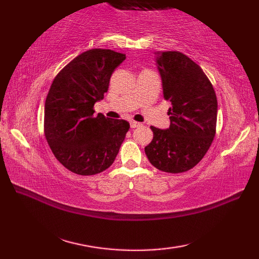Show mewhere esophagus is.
Segmentation results:
<instances>
[{"label":"esophagus","mask_w":259,"mask_h":259,"mask_svg":"<svg viewBox=\"0 0 259 259\" xmlns=\"http://www.w3.org/2000/svg\"><path fill=\"white\" fill-rule=\"evenodd\" d=\"M139 125H140V123L137 122V121H133V120L130 121V126H131V128H137V126H139Z\"/></svg>","instance_id":"1"}]
</instances>
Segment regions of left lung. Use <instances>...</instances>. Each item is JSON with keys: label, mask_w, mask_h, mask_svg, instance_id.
I'll list each match as a JSON object with an SVG mask.
<instances>
[{"label": "left lung", "mask_w": 259, "mask_h": 259, "mask_svg": "<svg viewBox=\"0 0 259 259\" xmlns=\"http://www.w3.org/2000/svg\"><path fill=\"white\" fill-rule=\"evenodd\" d=\"M170 126L151 125L153 139L145 148L150 163L169 174L188 171L199 162L216 135L217 97L211 82L196 62L178 51L157 59Z\"/></svg>", "instance_id": "left-lung-1"}]
</instances>
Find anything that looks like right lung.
<instances>
[{"label":"right lung","instance_id":"obj_1","mask_svg":"<svg viewBox=\"0 0 259 259\" xmlns=\"http://www.w3.org/2000/svg\"><path fill=\"white\" fill-rule=\"evenodd\" d=\"M125 54L109 49L81 53L54 78L46 99L45 135L58 161L81 176L100 174L113 163L130 124L95 115L114 69Z\"/></svg>","mask_w":259,"mask_h":259}]
</instances>
